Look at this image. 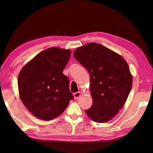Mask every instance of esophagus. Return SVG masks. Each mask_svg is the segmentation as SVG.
Listing matches in <instances>:
<instances>
[{"mask_svg":"<svg viewBox=\"0 0 153 153\" xmlns=\"http://www.w3.org/2000/svg\"><path fill=\"white\" fill-rule=\"evenodd\" d=\"M81 95V93L79 91V92H77V93H75L74 94V98L76 99H77L79 98V97H80Z\"/></svg>","mask_w":153,"mask_h":153,"instance_id":"1","label":"esophagus"}]
</instances>
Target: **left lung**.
<instances>
[{"label": "left lung", "mask_w": 153, "mask_h": 153, "mask_svg": "<svg viewBox=\"0 0 153 153\" xmlns=\"http://www.w3.org/2000/svg\"><path fill=\"white\" fill-rule=\"evenodd\" d=\"M74 56L90 75L93 105L85 113L97 123L109 121L124 105L131 89L128 64L118 54L96 43L77 48Z\"/></svg>", "instance_id": "obj_1"}]
</instances>
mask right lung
<instances>
[{"instance_id":"obj_1","label":"right lung","mask_w":153,"mask_h":153,"mask_svg":"<svg viewBox=\"0 0 153 153\" xmlns=\"http://www.w3.org/2000/svg\"><path fill=\"white\" fill-rule=\"evenodd\" d=\"M71 51L52 47L41 52L22 68L18 85L26 108L37 118L50 120L60 115L74 96L63 70Z\"/></svg>"}]
</instances>
